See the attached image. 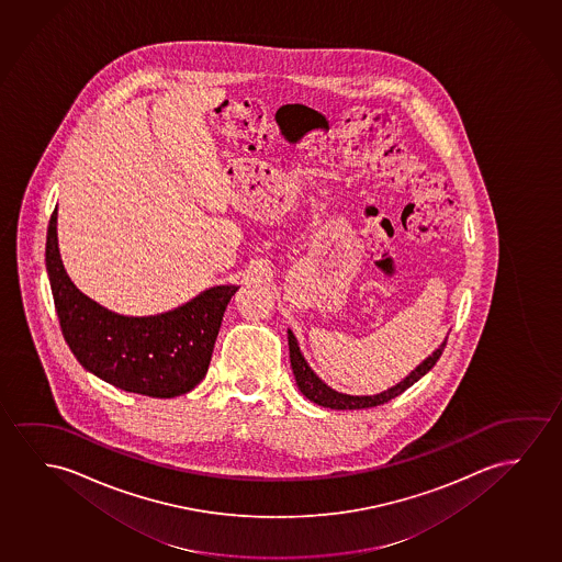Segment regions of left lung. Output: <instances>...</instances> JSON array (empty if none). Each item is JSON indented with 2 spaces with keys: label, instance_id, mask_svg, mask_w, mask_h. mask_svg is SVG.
<instances>
[{
  "label": "left lung",
  "instance_id": "8db88e82",
  "mask_svg": "<svg viewBox=\"0 0 562 562\" xmlns=\"http://www.w3.org/2000/svg\"><path fill=\"white\" fill-rule=\"evenodd\" d=\"M288 344H290V361H292L293 376H295V383L300 386L303 396L310 398L311 402H315L318 406L330 407V409H366V407L386 404L389 400L396 398L402 392L407 391L412 384L417 383L425 373H429L432 366L442 356L445 346H447V342L440 344L439 348L432 351L431 356L425 359L424 363L415 367L414 371L407 374L404 381L394 384L389 391L373 394V396H351V394L334 391L328 384L323 383L317 374L313 373V369L307 366V361H305L302 351H300V346H297V340H295L292 330H288Z\"/></svg>",
  "mask_w": 562,
  "mask_h": 562
}]
</instances>
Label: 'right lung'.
<instances>
[{
  "instance_id": "obj_1",
  "label": "right lung",
  "mask_w": 562,
  "mask_h": 562,
  "mask_svg": "<svg viewBox=\"0 0 562 562\" xmlns=\"http://www.w3.org/2000/svg\"><path fill=\"white\" fill-rule=\"evenodd\" d=\"M46 270L67 346L87 371L115 389L153 398L193 391L209 371L224 311L239 285H214L178 310L123 317L92 302L67 277L49 218Z\"/></svg>"
}]
</instances>
